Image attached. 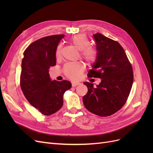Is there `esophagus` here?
I'll use <instances>...</instances> for the list:
<instances>
[{
    "label": "esophagus",
    "mask_w": 153,
    "mask_h": 153,
    "mask_svg": "<svg viewBox=\"0 0 153 153\" xmlns=\"http://www.w3.org/2000/svg\"><path fill=\"white\" fill-rule=\"evenodd\" d=\"M80 84V82H72V86L73 87H75L77 86Z\"/></svg>",
    "instance_id": "1"
}]
</instances>
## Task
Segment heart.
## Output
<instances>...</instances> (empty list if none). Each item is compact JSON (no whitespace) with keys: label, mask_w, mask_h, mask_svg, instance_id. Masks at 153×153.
Here are the masks:
<instances>
[{"label":"heart","mask_w":153,"mask_h":153,"mask_svg":"<svg viewBox=\"0 0 153 153\" xmlns=\"http://www.w3.org/2000/svg\"><path fill=\"white\" fill-rule=\"evenodd\" d=\"M71 43L81 50V56L88 63L95 62L97 59L96 51L92 48L89 47L90 42L84 34H76L70 39ZM61 52V45H59L56 50V57H59ZM84 70V65L82 62L68 63L63 68V72L68 78L72 80H77Z\"/></svg>","instance_id":"1"}]
</instances>
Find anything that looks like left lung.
I'll return each mask as SVG.
<instances>
[{"label":"left lung","instance_id":"left-lung-1","mask_svg":"<svg viewBox=\"0 0 153 153\" xmlns=\"http://www.w3.org/2000/svg\"><path fill=\"white\" fill-rule=\"evenodd\" d=\"M97 59L87 76L100 78L96 87L85 82L87 93L83 97L87 110L101 117L117 112L126 103L133 82L131 64L117 41L100 33L93 35Z\"/></svg>","mask_w":153,"mask_h":153}]
</instances>
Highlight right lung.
I'll use <instances>...</instances> for the list:
<instances>
[{"label":"right lung","mask_w":153,"mask_h":153,"mask_svg":"<svg viewBox=\"0 0 153 153\" xmlns=\"http://www.w3.org/2000/svg\"><path fill=\"white\" fill-rule=\"evenodd\" d=\"M64 34L49 36L32 43L24 52L20 87L30 104L45 115L61 108L64 92L71 87L68 80L52 81L49 69L56 64L57 47Z\"/></svg>","instance_id":"1"}]
</instances>
